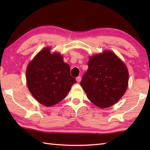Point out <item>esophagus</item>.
<instances>
[{"mask_svg":"<svg viewBox=\"0 0 150 150\" xmlns=\"http://www.w3.org/2000/svg\"><path fill=\"white\" fill-rule=\"evenodd\" d=\"M76 81H77V82H80L81 81V77H78L76 78Z\"/></svg>","mask_w":150,"mask_h":150,"instance_id":"esophagus-1","label":"esophagus"}]
</instances>
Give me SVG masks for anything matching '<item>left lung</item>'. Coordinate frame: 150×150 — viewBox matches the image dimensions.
Masks as SVG:
<instances>
[{
  "mask_svg": "<svg viewBox=\"0 0 150 150\" xmlns=\"http://www.w3.org/2000/svg\"><path fill=\"white\" fill-rule=\"evenodd\" d=\"M81 86L95 106L106 108L122 97L128 86V68L115 53L105 50L89 57Z\"/></svg>",
  "mask_w": 150,
  "mask_h": 150,
  "instance_id": "left-lung-1",
  "label": "left lung"
}]
</instances>
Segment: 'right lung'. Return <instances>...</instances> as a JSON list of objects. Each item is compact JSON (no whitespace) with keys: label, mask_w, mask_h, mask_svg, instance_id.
I'll return each instance as SVG.
<instances>
[{"label":"right lung","mask_w":150,"mask_h":150,"mask_svg":"<svg viewBox=\"0 0 150 150\" xmlns=\"http://www.w3.org/2000/svg\"><path fill=\"white\" fill-rule=\"evenodd\" d=\"M51 50L50 47L41 50L28 63L26 71L28 90L35 99L47 107L63 100L77 82L63 55Z\"/></svg>","instance_id":"right-lung-1"}]
</instances>
